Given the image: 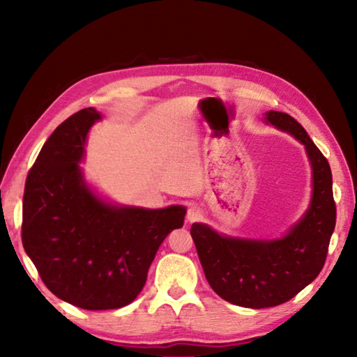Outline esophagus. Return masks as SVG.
Listing matches in <instances>:
<instances>
[{
	"label": "esophagus",
	"mask_w": 357,
	"mask_h": 357,
	"mask_svg": "<svg viewBox=\"0 0 357 357\" xmlns=\"http://www.w3.org/2000/svg\"><path fill=\"white\" fill-rule=\"evenodd\" d=\"M202 216V211H201V208L199 207H190L188 208V211H187V221L188 222H195V221H198V219Z\"/></svg>",
	"instance_id": "obj_1"
}]
</instances>
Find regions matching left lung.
Wrapping results in <instances>:
<instances>
[{
	"label": "left lung",
	"instance_id": "1",
	"mask_svg": "<svg viewBox=\"0 0 357 357\" xmlns=\"http://www.w3.org/2000/svg\"><path fill=\"white\" fill-rule=\"evenodd\" d=\"M264 121L304 144L313 187L305 213L276 239L227 236L202 222L190 229L210 287L224 301L247 308L284 304L312 284L324 267L336 225L331 170L321 150L287 113L270 110Z\"/></svg>",
	"mask_w": 357,
	"mask_h": 357
}]
</instances>
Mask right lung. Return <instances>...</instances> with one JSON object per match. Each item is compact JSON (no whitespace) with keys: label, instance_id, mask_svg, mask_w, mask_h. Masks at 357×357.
<instances>
[{"label":"right lung","instance_id":"1","mask_svg":"<svg viewBox=\"0 0 357 357\" xmlns=\"http://www.w3.org/2000/svg\"><path fill=\"white\" fill-rule=\"evenodd\" d=\"M100 112L82 109L45 141L22 199V245L45 287L84 310L130 304L159 245L184 225L183 206H118L87 184L79 164Z\"/></svg>","mask_w":357,"mask_h":357}]
</instances>
